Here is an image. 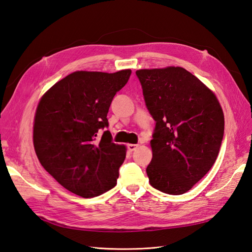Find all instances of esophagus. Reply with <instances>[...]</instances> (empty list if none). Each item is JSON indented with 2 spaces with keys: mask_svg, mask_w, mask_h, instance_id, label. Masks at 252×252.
I'll use <instances>...</instances> for the list:
<instances>
[{
  "mask_svg": "<svg viewBox=\"0 0 252 252\" xmlns=\"http://www.w3.org/2000/svg\"><path fill=\"white\" fill-rule=\"evenodd\" d=\"M137 147H138V145H134V144H129V145H127V148H128V150H129L130 152H132V151L136 150Z\"/></svg>",
  "mask_w": 252,
  "mask_h": 252,
  "instance_id": "obj_1",
  "label": "esophagus"
}]
</instances>
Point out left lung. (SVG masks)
I'll return each mask as SVG.
<instances>
[{"label": "left lung", "instance_id": "obj_1", "mask_svg": "<svg viewBox=\"0 0 252 252\" xmlns=\"http://www.w3.org/2000/svg\"><path fill=\"white\" fill-rule=\"evenodd\" d=\"M146 107L155 121L150 185L181 195L215 163L224 134V115L214 93L179 66L135 72Z\"/></svg>", "mask_w": 252, "mask_h": 252}]
</instances>
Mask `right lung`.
Segmentation results:
<instances>
[{"label": "right lung", "mask_w": 252, "mask_h": 252, "mask_svg": "<svg viewBox=\"0 0 252 252\" xmlns=\"http://www.w3.org/2000/svg\"><path fill=\"white\" fill-rule=\"evenodd\" d=\"M131 70L117 73L78 71L55 83L36 109L33 143L45 170L70 192L92 198L117 185L126 158L112 143L107 114Z\"/></svg>", "instance_id": "add662e5"}]
</instances>
